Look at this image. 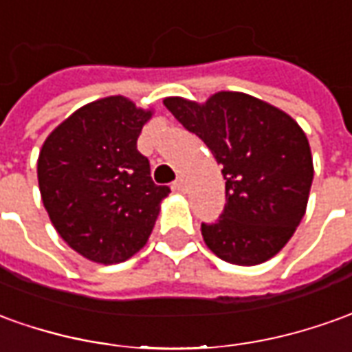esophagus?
<instances>
[{
	"label": "esophagus",
	"mask_w": 352,
	"mask_h": 352,
	"mask_svg": "<svg viewBox=\"0 0 352 352\" xmlns=\"http://www.w3.org/2000/svg\"><path fill=\"white\" fill-rule=\"evenodd\" d=\"M172 188L176 191H180V193H184V191H186V182L182 180V178H178V180L172 184Z\"/></svg>",
	"instance_id": "34e87169"
}]
</instances>
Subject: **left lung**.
Here are the masks:
<instances>
[{
	"instance_id": "obj_1",
	"label": "left lung",
	"mask_w": 352,
	"mask_h": 352,
	"mask_svg": "<svg viewBox=\"0 0 352 352\" xmlns=\"http://www.w3.org/2000/svg\"><path fill=\"white\" fill-rule=\"evenodd\" d=\"M164 105L222 164L226 205L217 222L201 224L208 249L239 266L272 258L309 201L314 170L305 132L283 111L237 91L214 94L205 105L182 98Z\"/></svg>"
}]
</instances>
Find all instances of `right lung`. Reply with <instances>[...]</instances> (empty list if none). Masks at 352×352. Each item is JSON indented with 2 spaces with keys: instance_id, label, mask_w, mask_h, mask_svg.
Segmentation results:
<instances>
[{
  "instance_id": "1",
  "label": "right lung",
  "mask_w": 352,
  "mask_h": 352,
  "mask_svg": "<svg viewBox=\"0 0 352 352\" xmlns=\"http://www.w3.org/2000/svg\"><path fill=\"white\" fill-rule=\"evenodd\" d=\"M126 98L94 101L45 140L38 159L43 207L59 236L94 263H122L145 245L168 186L151 180L138 138L149 120Z\"/></svg>"
}]
</instances>
